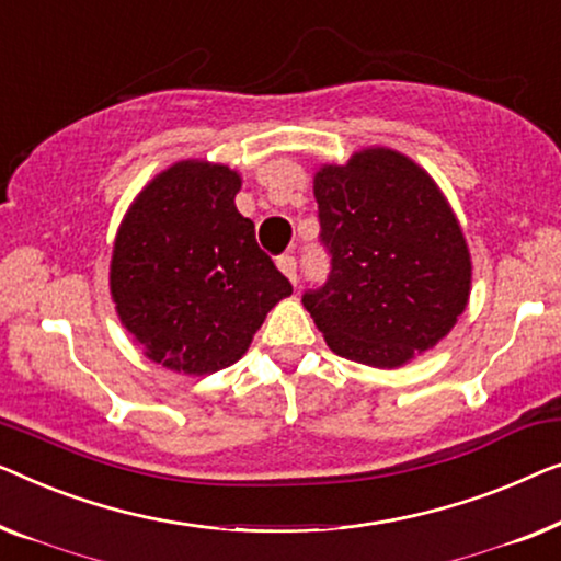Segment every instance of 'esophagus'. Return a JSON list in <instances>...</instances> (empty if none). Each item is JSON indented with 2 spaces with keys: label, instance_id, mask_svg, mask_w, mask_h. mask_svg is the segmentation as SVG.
Here are the masks:
<instances>
[{
  "label": "esophagus",
  "instance_id": "esophagus-1",
  "mask_svg": "<svg viewBox=\"0 0 561 561\" xmlns=\"http://www.w3.org/2000/svg\"><path fill=\"white\" fill-rule=\"evenodd\" d=\"M277 266H279V272L284 274V277H287L291 284H297V262H295V256L282 254L277 259Z\"/></svg>",
  "mask_w": 561,
  "mask_h": 561
}]
</instances>
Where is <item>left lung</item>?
Returning <instances> with one entry per match:
<instances>
[{
  "label": "left lung",
  "instance_id": "1",
  "mask_svg": "<svg viewBox=\"0 0 561 561\" xmlns=\"http://www.w3.org/2000/svg\"><path fill=\"white\" fill-rule=\"evenodd\" d=\"M330 277L302 302L335 356L399 368L435 348L465 312L472 262L453 205L389 147L314 170Z\"/></svg>",
  "mask_w": 561,
  "mask_h": 561
}]
</instances>
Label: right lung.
Instances as JSON below:
<instances>
[{"mask_svg":"<svg viewBox=\"0 0 561 561\" xmlns=\"http://www.w3.org/2000/svg\"><path fill=\"white\" fill-rule=\"evenodd\" d=\"M241 175L180 160L141 187L114 239L108 289L149 360L185 376L231 366L291 284L236 210Z\"/></svg>","mask_w":561,"mask_h":561,"instance_id":"obj_1","label":"right lung"}]
</instances>
